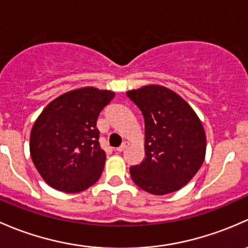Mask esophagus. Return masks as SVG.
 <instances>
[{
	"mask_svg": "<svg viewBox=\"0 0 248 248\" xmlns=\"http://www.w3.org/2000/svg\"><path fill=\"white\" fill-rule=\"evenodd\" d=\"M126 147H127V143H126V142H124L123 144L121 145V147H118V148H117V149H116V152H117V153H122V152H124V150L126 149Z\"/></svg>",
	"mask_w": 248,
	"mask_h": 248,
	"instance_id": "obj_1",
	"label": "esophagus"
}]
</instances>
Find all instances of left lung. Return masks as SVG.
Returning a JSON list of instances; mask_svg holds the SVG:
<instances>
[{"instance_id": "1", "label": "left lung", "mask_w": 248, "mask_h": 248, "mask_svg": "<svg viewBox=\"0 0 248 248\" xmlns=\"http://www.w3.org/2000/svg\"><path fill=\"white\" fill-rule=\"evenodd\" d=\"M144 118L145 159L130 167L132 180L152 195L185 186L205 157L203 125L192 107L166 87L150 85L126 92Z\"/></svg>"}]
</instances>
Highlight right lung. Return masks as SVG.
<instances>
[{"label":"right lung","instance_id":"right-lung-1","mask_svg":"<svg viewBox=\"0 0 248 248\" xmlns=\"http://www.w3.org/2000/svg\"><path fill=\"white\" fill-rule=\"evenodd\" d=\"M113 98L111 91L85 87L58 96L43 109L31 131L30 152L51 187L81 192L100 178L106 154L96 121Z\"/></svg>","mask_w":248,"mask_h":248}]
</instances>
